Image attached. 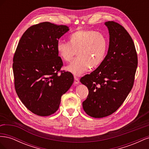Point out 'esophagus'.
Segmentation results:
<instances>
[{
    "mask_svg": "<svg viewBox=\"0 0 149 149\" xmlns=\"http://www.w3.org/2000/svg\"><path fill=\"white\" fill-rule=\"evenodd\" d=\"M74 84H78L79 83V80L77 77H76V76H74Z\"/></svg>",
    "mask_w": 149,
    "mask_h": 149,
    "instance_id": "obj_1",
    "label": "esophagus"
}]
</instances>
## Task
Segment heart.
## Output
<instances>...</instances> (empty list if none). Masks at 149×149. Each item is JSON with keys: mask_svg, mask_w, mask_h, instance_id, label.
I'll use <instances>...</instances> for the list:
<instances>
[{"mask_svg": "<svg viewBox=\"0 0 149 149\" xmlns=\"http://www.w3.org/2000/svg\"><path fill=\"white\" fill-rule=\"evenodd\" d=\"M107 47V39L103 34L93 30H78L69 35L68 43L58 42L56 51L65 62L70 61L76 52L78 57L66 67V70L75 75H80L90 66L95 68L101 63Z\"/></svg>", "mask_w": 149, "mask_h": 149, "instance_id": "obj_1", "label": "heart"}]
</instances>
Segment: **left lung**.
<instances>
[{"mask_svg":"<svg viewBox=\"0 0 149 149\" xmlns=\"http://www.w3.org/2000/svg\"><path fill=\"white\" fill-rule=\"evenodd\" d=\"M104 24L109 33L107 55L95 70L80 79L89 90L83 109L94 118L109 116L123 104L132 88L138 63L136 48L127 30L113 21Z\"/></svg>","mask_w":149,"mask_h":149,"instance_id":"1","label":"left lung"}]
</instances>
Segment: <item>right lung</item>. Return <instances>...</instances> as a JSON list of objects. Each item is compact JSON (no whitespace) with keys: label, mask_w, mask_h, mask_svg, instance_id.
I'll list each match as a JSON object with an SVG mask.
<instances>
[{"label":"right lung","mask_w":149,"mask_h":149,"mask_svg":"<svg viewBox=\"0 0 149 149\" xmlns=\"http://www.w3.org/2000/svg\"><path fill=\"white\" fill-rule=\"evenodd\" d=\"M66 25L42 22L30 26L22 36L13 59L15 91L25 106L40 116H49L59 108L61 97L71 86L74 77L62 71L58 40Z\"/></svg>","instance_id":"right-lung-1"}]
</instances>
